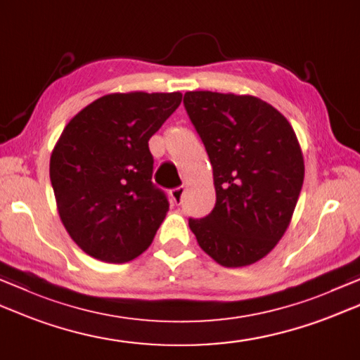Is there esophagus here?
<instances>
[{
  "label": "esophagus",
  "mask_w": 360,
  "mask_h": 360,
  "mask_svg": "<svg viewBox=\"0 0 360 360\" xmlns=\"http://www.w3.org/2000/svg\"><path fill=\"white\" fill-rule=\"evenodd\" d=\"M184 192H186V188L182 187V186L181 187H174V188L170 190V196H172V200H173L174 204H181L182 196H184Z\"/></svg>",
  "instance_id": "34e87169"
}]
</instances>
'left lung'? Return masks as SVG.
Wrapping results in <instances>:
<instances>
[{"mask_svg":"<svg viewBox=\"0 0 360 360\" xmlns=\"http://www.w3.org/2000/svg\"><path fill=\"white\" fill-rule=\"evenodd\" d=\"M184 108L214 168L212 212L188 218L223 266L257 262L290 223L304 181L301 148L283 114L256 96L187 91Z\"/></svg>","mask_w":360,"mask_h":360,"instance_id":"1","label":"left lung"}]
</instances>
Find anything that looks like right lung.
<instances>
[{"label":"right lung","mask_w":360,"mask_h":360,"mask_svg":"<svg viewBox=\"0 0 360 360\" xmlns=\"http://www.w3.org/2000/svg\"><path fill=\"white\" fill-rule=\"evenodd\" d=\"M182 101L173 94H112L70 120L49 160L63 226L89 256L109 264L136 259L168 210L153 184L148 140Z\"/></svg>","instance_id":"1"}]
</instances>
